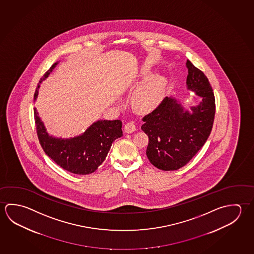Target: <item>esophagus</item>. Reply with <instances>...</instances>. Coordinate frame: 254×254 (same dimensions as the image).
<instances>
[{
    "instance_id": "34e87169",
    "label": "esophagus",
    "mask_w": 254,
    "mask_h": 254,
    "mask_svg": "<svg viewBox=\"0 0 254 254\" xmlns=\"http://www.w3.org/2000/svg\"><path fill=\"white\" fill-rule=\"evenodd\" d=\"M124 130H125V133H133L136 130V127L133 122H127L124 127Z\"/></svg>"
}]
</instances>
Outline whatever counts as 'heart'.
I'll return each mask as SVG.
<instances>
[{
	"instance_id": "heart-1",
	"label": "heart",
	"mask_w": 254,
	"mask_h": 254,
	"mask_svg": "<svg viewBox=\"0 0 254 254\" xmlns=\"http://www.w3.org/2000/svg\"><path fill=\"white\" fill-rule=\"evenodd\" d=\"M140 79L143 83L133 92L132 104L138 112H152L162 101L167 80L160 74L151 76V71L148 69L141 72Z\"/></svg>"
}]
</instances>
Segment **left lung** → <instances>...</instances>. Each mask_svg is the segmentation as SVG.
I'll use <instances>...</instances> for the list:
<instances>
[{"instance_id":"obj_1","label":"left lung","mask_w":254,"mask_h":254,"mask_svg":"<svg viewBox=\"0 0 254 254\" xmlns=\"http://www.w3.org/2000/svg\"><path fill=\"white\" fill-rule=\"evenodd\" d=\"M187 88L200 96L190 111L174 97H165L151 113L142 118V131L149 137L147 158L161 170H177L187 165L204 145L215 116L213 90L204 73L187 60Z\"/></svg>"}]
</instances>
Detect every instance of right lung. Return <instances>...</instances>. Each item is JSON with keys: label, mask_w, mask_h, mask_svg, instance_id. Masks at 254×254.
<instances>
[{"label": "right lung", "mask_w": 254, "mask_h": 254, "mask_svg": "<svg viewBox=\"0 0 254 254\" xmlns=\"http://www.w3.org/2000/svg\"><path fill=\"white\" fill-rule=\"evenodd\" d=\"M58 63H54L41 78L35 93V101L42 82L49 76ZM34 115L38 139L45 153L61 168L77 175L94 172L106 159L112 142L123 135L121 121L99 120L79 135L55 137L47 132L36 108Z\"/></svg>", "instance_id": "obj_1"}]
</instances>
